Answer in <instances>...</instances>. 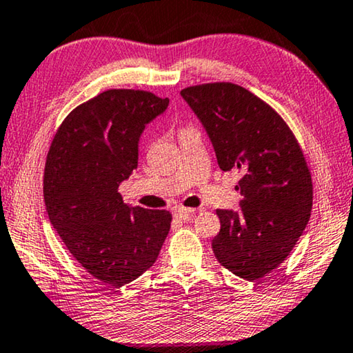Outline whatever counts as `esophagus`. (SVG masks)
<instances>
[{
    "label": "esophagus",
    "mask_w": 353,
    "mask_h": 353,
    "mask_svg": "<svg viewBox=\"0 0 353 353\" xmlns=\"http://www.w3.org/2000/svg\"><path fill=\"white\" fill-rule=\"evenodd\" d=\"M194 210L192 208H175L173 210V216L181 221H189L192 218Z\"/></svg>",
    "instance_id": "obj_1"
}]
</instances>
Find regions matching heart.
<instances>
[{
	"label": "heart",
	"instance_id": "obj_1",
	"mask_svg": "<svg viewBox=\"0 0 353 353\" xmlns=\"http://www.w3.org/2000/svg\"><path fill=\"white\" fill-rule=\"evenodd\" d=\"M188 129H191V128H189V126H188V128H181V129H180V135H181L184 131H188Z\"/></svg>",
	"mask_w": 353,
	"mask_h": 353
}]
</instances>
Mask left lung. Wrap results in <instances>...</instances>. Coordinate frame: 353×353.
I'll use <instances>...</instances> for the list:
<instances>
[{
	"instance_id": "obj_1",
	"label": "left lung",
	"mask_w": 353,
	"mask_h": 353,
	"mask_svg": "<svg viewBox=\"0 0 353 353\" xmlns=\"http://www.w3.org/2000/svg\"><path fill=\"white\" fill-rule=\"evenodd\" d=\"M181 96L202 121L221 170L241 173L240 211L218 210V262L256 281L279 267L300 240L312 210V180L303 150L278 112L243 86H188Z\"/></svg>"
}]
</instances>
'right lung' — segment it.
Returning a JSON list of instances; mask_svg holds the SVG:
<instances>
[{
    "label": "right lung",
    "mask_w": 353,
    "mask_h": 353,
    "mask_svg": "<svg viewBox=\"0 0 353 353\" xmlns=\"http://www.w3.org/2000/svg\"><path fill=\"white\" fill-rule=\"evenodd\" d=\"M167 105L150 91L107 90L64 118L48 150V219L72 257L105 284L142 276L170 230L169 211L131 208L118 192L137 169L145 126Z\"/></svg>",
    "instance_id": "right-lung-1"
}]
</instances>
